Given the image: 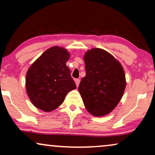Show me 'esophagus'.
<instances>
[{"label":"esophagus","instance_id":"obj_1","mask_svg":"<svg viewBox=\"0 0 155 155\" xmlns=\"http://www.w3.org/2000/svg\"><path fill=\"white\" fill-rule=\"evenodd\" d=\"M75 82L76 86H77V87L79 86V84H80V80L79 79H75Z\"/></svg>","mask_w":155,"mask_h":155}]
</instances>
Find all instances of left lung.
Segmentation results:
<instances>
[{"instance_id":"obj_1","label":"left lung","mask_w":155,"mask_h":155,"mask_svg":"<svg viewBox=\"0 0 155 155\" xmlns=\"http://www.w3.org/2000/svg\"><path fill=\"white\" fill-rule=\"evenodd\" d=\"M85 77L78 87L89 113L103 116L113 111L122 98L126 76L120 63L101 48L88 51L84 56Z\"/></svg>"}]
</instances>
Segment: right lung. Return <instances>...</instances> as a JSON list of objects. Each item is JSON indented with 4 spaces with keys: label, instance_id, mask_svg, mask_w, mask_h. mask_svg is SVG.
Segmentation results:
<instances>
[{
    "label": "right lung",
    "instance_id": "1",
    "mask_svg": "<svg viewBox=\"0 0 155 155\" xmlns=\"http://www.w3.org/2000/svg\"><path fill=\"white\" fill-rule=\"evenodd\" d=\"M69 54L65 48L54 46L46 50L29 68L26 75V90L38 109L51 111L63 102L68 92L76 84L65 63Z\"/></svg>",
    "mask_w": 155,
    "mask_h": 155
}]
</instances>
